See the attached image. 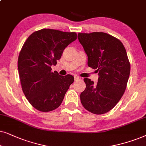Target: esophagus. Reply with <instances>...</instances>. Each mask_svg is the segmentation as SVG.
Listing matches in <instances>:
<instances>
[{"label": "esophagus", "mask_w": 146, "mask_h": 146, "mask_svg": "<svg viewBox=\"0 0 146 146\" xmlns=\"http://www.w3.org/2000/svg\"><path fill=\"white\" fill-rule=\"evenodd\" d=\"M74 79H75V81H77V80H79V79H81V78L78 76H75L74 77Z\"/></svg>", "instance_id": "obj_1"}]
</instances>
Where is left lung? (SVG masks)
<instances>
[{
  "instance_id": "8db88e82",
  "label": "left lung",
  "mask_w": 146,
  "mask_h": 146,
  "mask_svg": "<svg viewBox=\"0 0 146 146\" xmlns=\"http://www.w3.org/2000/svg\"><path fill=\"white\" fill-rule=\"evenodd\" d=\"M78 39L88 66L99 73L97 83L83 79L86 88L80 95L81 102L92 113H106L119 102L127 86L130 64L125 48L119 39L106 33H79Z\"/></svg>"
}]
</instances>
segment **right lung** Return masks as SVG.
I'll use <instances>...</instances> for the list:
<instances>
[{"label":"right lung","instance_id":"add662e5","mask_svg":"<svg viewBox=\"0 0 146 146\" xmlns=\"http://www.w3.org/2000/svg\"><path fill=\"white\" fill-rule=\"evenodd\" d=\"M77 38L74 32L44 29L31 34L23 44L18 59L19 77L25 97L36 110L50 111L61 104L74 77L51 72V66Z\"/></svg>","mask_w":146,"mask_h":146}]
</instances>
